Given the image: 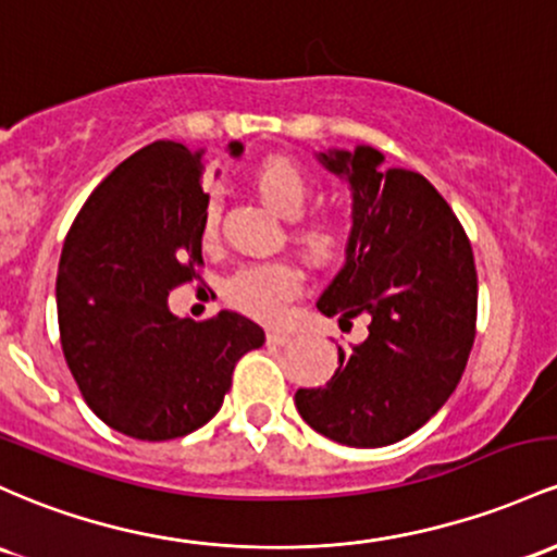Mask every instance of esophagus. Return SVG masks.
Instances as JSON below:
<instances>
[{
	"mask_svg": "<svg viewBox=\"0 0 557 557\" xmlns=\"http://www.w3.org/2000/svg\"><path fill=\"white\" fill-rule=\"evenodd\" d=\"M290 341V333H283V330H269L267 344L269 346H285Z\"/></svg>",
	"mask_w": 557,
	"mask_h": 557,
	"instance_id": "esophagus-1",
	"label": "esophagus"
}]
</instances>
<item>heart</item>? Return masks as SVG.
Segmentation results:
<instances>
[{
    "label": "heart",
    "instance_id": "obj_1",
    "mask_svg": "<svg viewBox=\"0 0 557 557\" xmlns=\"http://www.w3.org/2000/svg\"><path fill=\"white\" fill-rule=\"evenodd\" d=\"M253 185L269 209L277 211L285 219H296L307 206L311 193L307 171L280 156L259 163L253 174ZM216 224L219 206L209 203L203 222L206 237L216 232ZM346 222L335 213H317V216L307 219L296 227L298 243L317 261H327L338 256V250L346 246ZM298 290H301V272L293 264H285V261H272V264H253L237 272L232 277L227 296L232 307L246 311L256 320H274L285 304L298 296Z\"/></svg>",
    "mask_w": 557,
    "mask_h": 557
}]
</instances>
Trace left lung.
Returning a JSON list of instances; mask_svg holds the SVG:
<instances>
[{"mask_svg":"<svg viewBox=\"0 0 557 557\" xmlns=\"http://www.w3.org/2000/svg\"><path fill=\"white\" fill-rule=\"evenodd\" d=\"M351 189L346 261L317 309L368 338L338 348L322 388H298L296 409L346 447H388L425 425L466 370L475 338L473 250L449 203L418 171L386 169L381 150L317 152Z\"/></svg>","mask_w":557,"mask_h":557,"instance_id":"left-lung-1","label":"left lung"}]
</instances>
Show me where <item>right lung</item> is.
<instances>
[{
	"instance_id": "obj_1",
	"label": "right lung",
	"mask_w": 557,
	"mask_h": 557,
	"mask_svg": "<svg viewBox=\"0 0 557 557\" xmlns=\"http://www.w3.org/2000/svg\"><path fill=\"white\" fill-rule=\"evenodd\" d=\"M232 158L243 143L227 145ZM203 148L158 139L119 163L65 237L58 325L65 362L102 423L139 442L198 431L264 330L237 311L176 317L169 293L203 264Z\"/></svg>"
}]
</instances>
